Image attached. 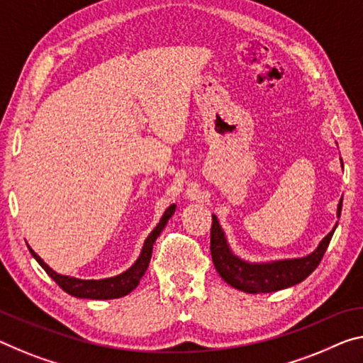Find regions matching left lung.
I'll return each instance as SVG.
<instances>
[{
  "instance_id": "obj_1",
  "label": "left lung",
  "mask_w": 363,
  "mask_h": 363,
  "mask_svg": "<svg viewBox=\"0 0 363 363\" xmlns=\"http://www.w3.org/2000/svg\"><path fill=\"white\" fill-rule=\"evenodd\" d=\"M342 199L337 206V217L341 216ZM337 224L333 230L321 240L313 253L303 258L294 259H281L272 261V263H248L237 255L232 253L228 247L225 233L219 225L217 217L213 216V227H211V255H213V263L216 271L220 277L232 287L248 294H267L276 292L281 289L292 287L295 284L302 282L313 272L321 258L328 250L333 233L336 230Z\"/></svg>"
}]
</instances>
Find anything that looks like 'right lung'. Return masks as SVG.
I'll list each match as a JSON object with an SVG mask.
<instances>
[{
    "label": "right lung",
    "instance_id": "obj_1",
    "mask_svg": "<svg viewBox=\"0 0 363 363\" xmlns=\"http://www.w3.org/2000/svg\"><path fill=\"white\" fill-rule=\"evenodd\" d=\"M175 204H172L170 208L165 209V213L162 216V219L159 220V224L155 225L152 232L149 233V237L144 242V247L141 250V255L136 259V263L133 264L130 269H126L121 274L115 276V277H107V279H99V281H94V279H89V281H84V279H76V277H69V276H61L58 272H55L52 267H50L45 261H43L40 256H38L33 250L29 247V252L32 253L33 258L37 259V263L40 264L43 269H45L47 274L53 279L58 286L63 289L66 294L72 295V297H79V298H94V300H108V298H120L125 297V295L130 294L131 291H135L138 287L139 281L146 272L150 256H152V247L154 242L157 240L160 235V232L164 230V227L167 225V222L175 213Z\"/></svg>",
    "mask_w": 363,
    "mask_h": 363
}]
</instances>
